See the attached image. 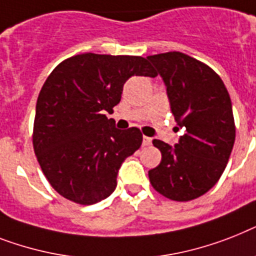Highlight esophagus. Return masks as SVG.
<instances>
[{
    "mask_svg": "<svg viewBox=\"0 0 256 256\" xmlns=\"http://www.w3.org/2000/svg\"><path fill=\"white\" fill-rule=\"evenodd\" d=\"M151 142H152V139L148 138V136H143V146H150Z\"/></svg>",
    "mask_w": 256,
    "mask_h": 256,
    "instance_id": "obj_1",
    "label": "esophagus"
}]
</instances>
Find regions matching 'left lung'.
Listing matches in <instances>:
<instances>
[{
	"label": "left lung",
	"mask_w": 256,
	"mask_h": 256,
	"mask_svg": "<svg viewBox=\"0 0 256 256\" xmlns=\"http://www.w3.org/2000/svg\"><path fill=\"white\" fill-rule=\"evenodd\" d=\"M147 59L163 78L172 114L184 132L175 147L154 139L162 162L148 171L150 182L170 200H194L216 186L234 146L229 92L209 66L186 54L172 51Z\"/></svg>",
	"instance_id": "obj_1"
}]
</instances>
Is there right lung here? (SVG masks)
Returning <instances> with one entry per match:
<instances>
[{"label":"right lung","mask_w":256,"mask_h":256,"mask_svg":"<svg viewBox=\"0 0 256 256\" xmlns=\"http://www.w3.org/2000/svg\"><path fill=\"white\" fill-rule=\"evenodd\" d=\"M142 56L81 54L50 74L36 101L32 146L46 178L64 198L92 205L117 186L121 164L142 144L136 128L106 117L132 76L155 78Z\"/></svg>","instance_id":"add662e5"}]
</instances>
